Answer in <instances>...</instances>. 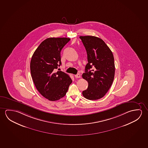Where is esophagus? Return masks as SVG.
<instances>
[{"label": "esophagus", "instance_id": "esophagus-1", "mask_svg": "<svg viewBox=\"0 0 148 148\" xmlns=\"http://www.w3.org/2000/svg\"><path fill=\"white\" fill-rule=\"evenodd\" d=\"M80 77H81V75H80V74H79V73L75 75V78H80Z\"/></svg>", "mask_w": 148, "mask_h": 148}]
</instances>
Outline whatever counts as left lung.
Instances as JSON below:
<instances>
[{"mask_svg": "<svg viewBox=\"0 0 148 148\" xmlns=\"http://www.w3.org/2000/svg\"><path fill=\"white\" fill-rule=\"evenodd\" d=\"M86 49L88 63L82 77L88 86L82 92L85 98L95 100L105 96L113 83L115 63L113 53L103 40L94 36H81Z\"/></svg>", "mask_w": 148, "mask_h": 148, "instance_id": "1", "label": "left lung"}]
</instances>
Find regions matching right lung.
Listing matches in <instances>:
<instances>
[{"label": "right lung", "mask_w": 148, "mask_h": 148, "mask_svg": "<svg viewBox=\"0 0 148 148\" xmlns=\"http://www.w3.org/2000/svg\"><path fill=\"white\" fill-rule=\"evenodd\" d=\"M69 38H50L40 43L30 62L31 77L42 96L56 101L65 96L72 80L62 71H54L61 65V51Z\"/></svg>", "instance_id": "right-lung-1"}]
</instances>
